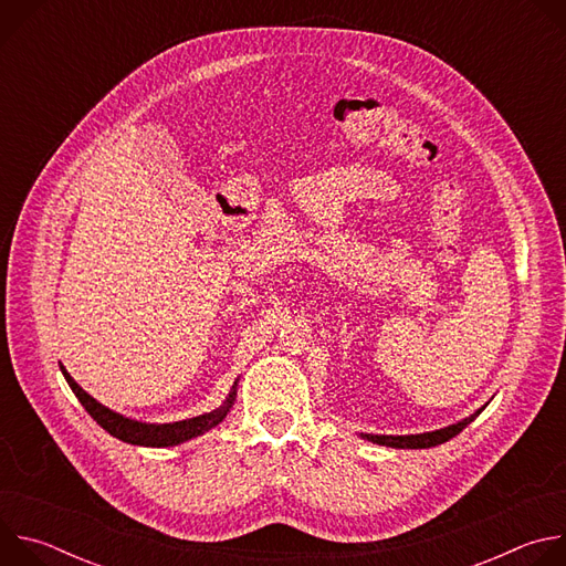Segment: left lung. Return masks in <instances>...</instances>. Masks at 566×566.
I'll use <instances>...</instances> for the list:
<instances>
[{
  "mask_svg": "<svg viewBox=\"0 0 566 566\" xmlns=\"http://www.w3.org/2000/svg\"><path fill=\"white\" fill-rule=\"evenodd\" d=\"M486 408V406H483ZM481 408V410H483ZM481 410H476L474 415H470L468 419L454 423V426H448V428H441V430H434V432H423V434H406V437H391V434H363V439L371 441V443H378V446H387V448H434L439 443H446L450 441L452 437H457L465 426H470L479 415Z\"/></svg>",
  "mask_w": 566,
  "mask_h": 566,
  "instance_id": "1",
  "label": "left lung"
}]
</instances>
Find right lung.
Masks as SVG:
<instances>
[{"label": "right lung", "instance_id": "obj_1", "mask_svg": "<svg viewBox=\"0 0 566 566\" xmlns=\"http://www.w3.org/2000/svg\"><path fill=\"white\" fill-rule=\"evenodd\" d=\"M69 387L73 389V394L77 396V400L83 402V408L92 415V419L103 428L107 430L112 437L125 441V443H132V446H147V448H168V446H179L188 439H195L208 430H212L214 426H219L226 415L230 412L232 402H234V394H237V380L232 385V391L228 394L226 402L221 408L208 412V415H201V417H195V419H186V421H177V423H140V421H134V419H127L123 415H116L112 412L109 408L101 406V402L96 398H92L83 387H80L71 376L69 371L60 365Z\"/></svg>", "mask_w": 566, "mask_h": 566}]
</instances>
